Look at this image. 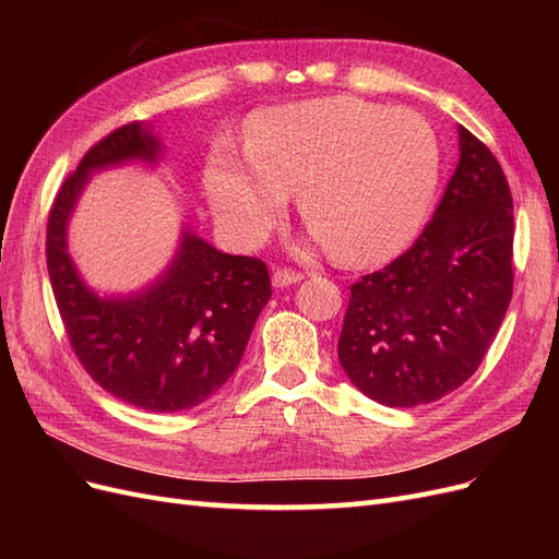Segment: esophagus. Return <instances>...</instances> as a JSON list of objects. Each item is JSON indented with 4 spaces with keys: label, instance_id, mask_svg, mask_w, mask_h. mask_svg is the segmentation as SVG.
Listing matches in <instances>:
<instances>
[{
    "label": "esophagus",
    "instance_id": "34e87169",
    "mask_svg": "<svg viewBox=\"0 0 559 559\" xmlns=\"http://www.w3.org/2000/svg\"><path fill=\"white\" fill-rule=\"evenodd\" d=\"M300 280H302L300 270H292V267H277L273 273V284L275 286H289V284H296Z\"/></svg>",
    "mask_w": 559,
    "mask_h": 559
}]
</instances>
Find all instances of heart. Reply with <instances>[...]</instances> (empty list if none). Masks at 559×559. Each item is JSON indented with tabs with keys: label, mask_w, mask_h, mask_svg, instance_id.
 Listing matches in <instances>:
<instances>
[{
	"label": "heart",
	"mask_w": 559,
	"mask_h": 559,
	"mask_svg": "<svg viewBox=\"0 0 559 559\" xmlns=\"http://www.w3.org/2000/svg\"><path fill=\"white\" fill-rule=\"evenodd\" d=\"M247 154L218 146L207 191L242 245H259L298 191L314 238L345 263H378L425 226L441 142L425 116L359 97H321L251 118Z\"/></svg>",
	"instance_id": "heart-1"
}]
</instances>
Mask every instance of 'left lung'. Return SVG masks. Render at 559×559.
Listing matches in <instances>:
<instances>
[{
	"label": "left lung",
	"mask_w": 559,
	"mask_h": 559,
	"mask_svg": "<svg viewBox=\"0 0 559 559\" xmlns=\"http://www.w3.org/2000/svg\"><path fill=\"white\" fill-rule=\"evenodd\" d=\"M433 218L401 257L349 286L337 359L389 408L431 403L476 373L513 296V195L476 134Z\"/></svg>",
	"instance_id": "obj_1"
}]
</instances>
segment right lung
<instances>
[{
    "label": "right lung",
    "mask_w": 559,
    "mask_h": 559,
    "mask_svg": "<svg viewBox=\"0 0 559 559\" xmlns=\"http://www.w3.org/2000/svg\"><path fill=\"white\" fill-rule=\"evenodd\" d=\"M156 154L158 142L142 121L116 128L86 151L50 205L46 265L62 326L86 373L134 408L177 413L207 401L235 373L273 286L261 259L228 257L189 230L170 270L148 292L99 300L83 286L64 228L88 173Z\"/></svg>",
    "instance_id": "1"
}]
</instances>
